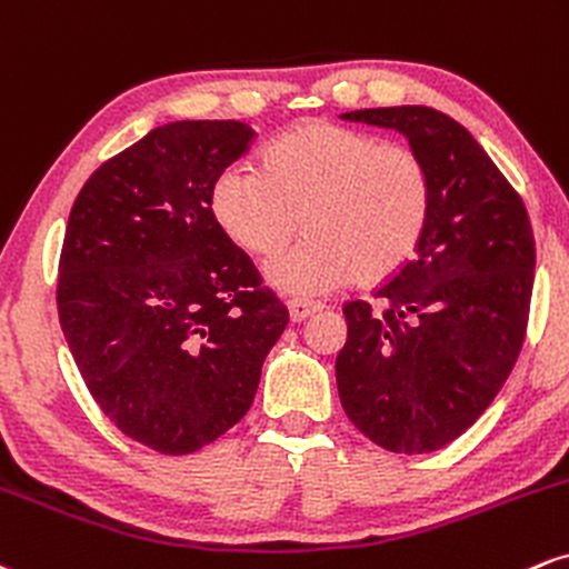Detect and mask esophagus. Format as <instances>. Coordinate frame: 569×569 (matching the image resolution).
<instances>
[{"instance_id":"esophagus-1","label":"esophagus","mask_w":569,"mask_h":569,"mask_svg":"<svg viewBox=\"0 0 569 569\" xmlns=\"http://www.w3.org/2000/svg\"><path fill=\"white\" fill-rule=\"evenodd\" d=\"M287 309H290L292 322H303V319H309L311 313H317L322 306L309 303V300H290V303H287Z\"/></svg>"}]
</instances>
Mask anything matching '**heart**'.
Instances as JSON below:
<instances>
[{
  "label": "heart",
  "instance_id": "heart-1",
  "mask_svg": "<svg viewBox=\"0 0 569 569\" xmlns=\"http://www.w3.org/2000/svg\"><path fill=\"white\" fill-rule=\"evenodd\" d=\"M431 202L418 151L322 119L273 140L263 170L231 164L212 186L218 223L260 260L277 258L303 223L309 237L266 271L279 292L298 298L393 277L416 256Z\"/></svg>",
  "mask_w": 569,
  "mask_h": 569
}]
</instances>
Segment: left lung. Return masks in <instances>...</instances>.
Wrapping results in <instances>:
<instances>
[{"instance_id":"obj_1","label":"left lung","mask_w":569,"mask_h":569,"mask_svg":"<svg viewBox=\"0 0 569 569\" xmlns=\"http://www.w3.org/2000/svg\"><path fill=\"white\" fill-rule=\"evenodd\" d=\"M405 132L431 172V218L416 256L346 300L336 359L340 405L389 452L442 450L473 426L522 351L536 279L525 202L463 124L429 106L349 111Z\"/></svg>"}]
</instances>
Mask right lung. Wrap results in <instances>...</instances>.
Returning a JSON list of instances; mask_svg holds the SVG:
<instances>
[{
	"label": "right lung",
	"instance_id": "right-lung-1",
	"mask_svg": "<svg viewBox=\"0 0 569 569\" xmlns=\"http://www.w3.org/2000/svg\"><path fill=\"white\" fill-rule=\"evenodd\" d=\"M258 132L170 122L87 178L58 263V319L106 418L189 456L244 418L287 306L212 212V186Z\"/></svg>",
	"mask_w": 569,
	"mask_h": 569
}]
</instances>
